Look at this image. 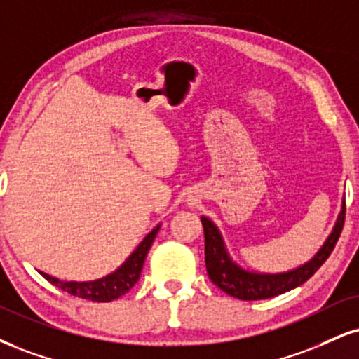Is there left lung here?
I'll return each mask as SVG.
<instances>
[{"label": "left lung", "instance_id": "8db88e82", "mask_svg": "<svg viewBox=\"0 0 359 359\" xmlns=\"http://www.w3.org/2000/svg\"><path fill=\"white\" fill-rule=\"evenodd\" d=\"M344 215H346V204L343 202V209H341L336 226L326 239V243L323 244V248L318 250L316 256L297 269L280 274H257L241 269L229 257L222 236L219 229L215 227V224L210 219L201 217L202 226H204L205 267L209 279L219 289H222L226 294L243 301L267 299V297H274L291 291V289L306 283L331 256L332 249H334L341 236V231H343Z\"/></svg>", "mask_w": 359, "mask_h": 359}]
</instances>
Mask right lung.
<instances>
[{"label": "right lung", "mask_w": 359, "mask_h": 359, "mask_svg": "<svg viewBox=\"0 0 359 359\" xmlns=\"http://www.w3.org/2000/svg\"><path fill=\"white\" fill-rule=\"evenodd\" d=\"M158 229L157 226L150 232L149 236L138 244V248L130 254V257L123 262L115 273H111L105 278L97 279V280H88V283H75V280H60L51 276L40 273L48 283L53 286L60 287L62 291L68 292V294L81 297V299L95 301V303H110V301L118 299L120 296H123L125 292H128L135 286L138 278H140L142 267H144L145 257L149 254L150 245H152L155 236H157Z\"/></svg>", "instance_id": "obj_1"}]
</instances>
